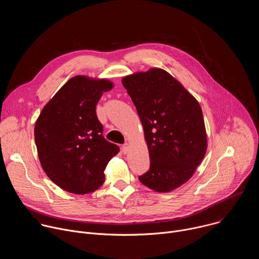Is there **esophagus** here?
Here are the masks:
<instances>
[{
    "label": "esophagus",
    "mask_w": 259,
    "mask_h": 259,
    "mask_svg": "<svg viewBox=\"0 0 259 259\" xmlns=\"http://www.w3.org/2000/svg\"><path fill=\"white\" fill-rule=\"evenodd\" d=\"M129 151V144L128 143H125L122 145V152L123 154H127Z\"/></svg>",
    "instance_id": "obj_1"
}]
</instances>
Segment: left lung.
Returning <instances> with one entry per match:
<instances>
[{"instance_id":"1","label":"left lung","mask_w":259,"mask_h":259,"mask_svg":"<svg viewBox=\"0 0 259 259\" xmlns=\"http://www.w3.org/2000/svg\"><path fill=\"white\" fill-rule=\"evenodd\" d=\"M143 126L151 166L138 178L166 193L187 182L207 150L203 113L196 98L170 73L151 68L123 78Z\"/></svg>"}]
</instances>
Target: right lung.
I'll list each match as a JSON object with an SVG mask.
<instances>
[{
	"instance_id": "add662e5",
	"label": "right lung",
	"mask_w": 259,
	"mask_h": 259,
	"mask_svg": "<svg viewBox=\"0 0 259 259\" xmlns=\"http://www.w3.org/2000/svg\"><path fill=\"white\" fill-rule=\"evenodd\" d=\"M113 83L76 76L44 106L34 140L47 176L62 190L89 194L102 186L104 169L120 149L107 141L96 115L102 92Z\"/></svg>"
}]
</instances>
